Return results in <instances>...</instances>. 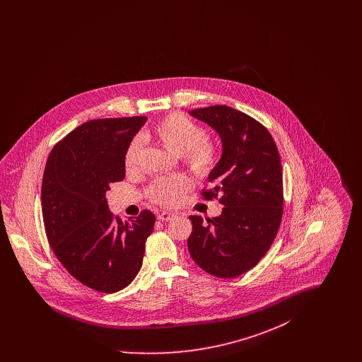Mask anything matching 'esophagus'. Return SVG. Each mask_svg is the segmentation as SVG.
<instances>
[{
  "label": "esophagus",
  "instance_id": "obj_1",
  "mask_svg": "<svg viewBox=\"0 0 362 362\" xmlns=\"http://www.w3.org/2000/svg\"><path fill=\"white\" fill-rule=\"evenodd\" d=\"M175 217H176V216L173 214V213H170V211H163V213H160V214L157 216V218H158L160 221H173Z\"/></svg>",
  "mask_w": 362,
  "mask_h": 362
}]
</instances>
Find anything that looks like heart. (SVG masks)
I'll return each instance as SVG.
<instances>
[{
  "label": "heart",
  "mask_w": 362,
  "mask_h": 362,
  "mask_svg": "<svg viewBox=\"0 0 362 362\" xmlns=\"http://www.w3.org/2000/svg\"><path fill=\"white\" fill-rule=\"evenodd\" d=\"M144 138L156 141L173 155L180 156L185 165L199 177L210 176L220 163V149L216 141L207 137L204 127L180 112H173L156 122ZM139 152L141 141L136 138L124 151L123 165L126 173L137 171ZM189 187L191 180L186 175L160 176L151 182L146 195L153 204L175 206L183 199Z\"/></svg>",
  "instance_id": "1"
}]
</instances>
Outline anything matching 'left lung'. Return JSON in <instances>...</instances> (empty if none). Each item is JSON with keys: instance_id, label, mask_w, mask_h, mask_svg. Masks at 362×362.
<instances>
[{"instance_id": "8db88e82", "label": "left lung", "mask_w": 362, "mask_h": 362, "mask_svg": "<svg viewBox=\"0 0 362 362\" xmlns=\"http://www.w3.org/2000/svg\"><path fill=\"white\" fill-rule=\"evenodd\" d=\"M189 114L220 134L224 149L209 176L214 189L202 192L218 199L223 213L207 224L189 216V254L209 274L235 278L255 267L276 239L284 214L281 157L269 130L241 111L210 105Z\"/></svg>"}]
</instances>
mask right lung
<instances>
[{
    "label": "right lung",
    "mask_w": 362,
    "mask_h": 362,
    "mask_svg": "<svg viewBox=\"0 0 362 362\" xmlns=\"http://www.w3.org/2000/svg\"><path fill=\"white\" fill-rule=\"evenodd\" d=\"M146 117L83 123L47 158L42 214L55 257L78 282L102 293L119 292L142 266L155 214L142 210L122 223L108 210L105 191L124 177L123 156Z\"/></svg>",
    "instance_id": "right-lung-1"
}]
</instances>
